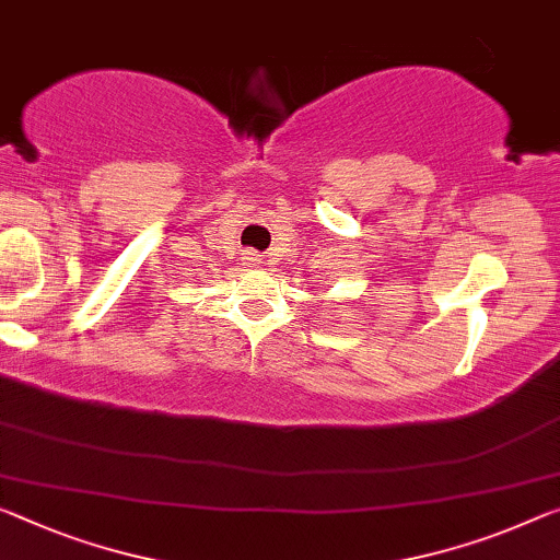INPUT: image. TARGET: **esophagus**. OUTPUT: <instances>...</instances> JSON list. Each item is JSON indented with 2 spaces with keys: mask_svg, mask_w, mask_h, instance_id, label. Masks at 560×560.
I'll return each instance as SVG.
<instances>
[{
  "mask_svg": "<svg viewBox=\"0 0 560 560\" xmlns=\"http://www.w3.org/2000/svg\"><path fill=\"white\" fill-rule=\"evenodd\" d=\"M245 265H260L262 262V255H257V253H245Z\"/></svg>",
  "mask_w": 560,
  "mask_h": 560,
  "instance_id": "34e87169",
  "label": "esophagus"
}]
</instances>
